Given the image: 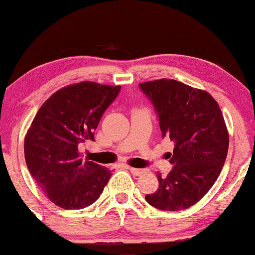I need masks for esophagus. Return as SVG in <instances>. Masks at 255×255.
I'll use <instances>...</instances> for the list:
<instances>
[{
    "instance_id": "obj_1",
    "label": "esophagus",
    "mask_w": 255,
    "mask_h": 255,
    "mask_svg": "<svg viewBox=\"0 0 255 255\" xmlns=\"http://www.w3.org/2000/svg\"><path fill=\"white\" fill-rule=\"evenodd\" d=\"M130 172L133 174V176H141V174L144 173V170L142 168H135V167H128Z\"/></svg>"
}]
</instances>
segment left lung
I'll use <instances>...</instances> for the list:
<instances>
[{"label": "left lung", "instance_id": "1", "mask_svg": "<svg viewBox=\"0 0 255 255\" xmlns=\"http://www.w3.org/2000/svg\"><path fill=\"white\" fill-rule=\"evenodd\" d=\"M139 88L155 107L162 137L174 143L173 168L166 177L156 174L159 189L145 200L162 211L189 208L212 188L227 159L224 117L210 93L174 79L144 82Z\"/></svg>", "mask_w": 255, "mask_h": 255}]
</instances>
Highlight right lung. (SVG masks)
Masks as SVG:
<instances>
[{"label":"right lung","mask_w":255,"mask_h":255,"mask_svg":"<svg viewBox=\"0 0 255 255\" xmlns=\"http://www.w3.org/2000/svg\"><path fill=\"white\" fill-rule=\"evenodd\" d=\"M120 85L81 82L55 91L28 128L24 153L31 176L53 204L65 210L93 205L104 191L110 168L83 160L78 145L94 141L102 114Z\"/></svg>","instance_id":"right-lung-1"}]
</instances>
